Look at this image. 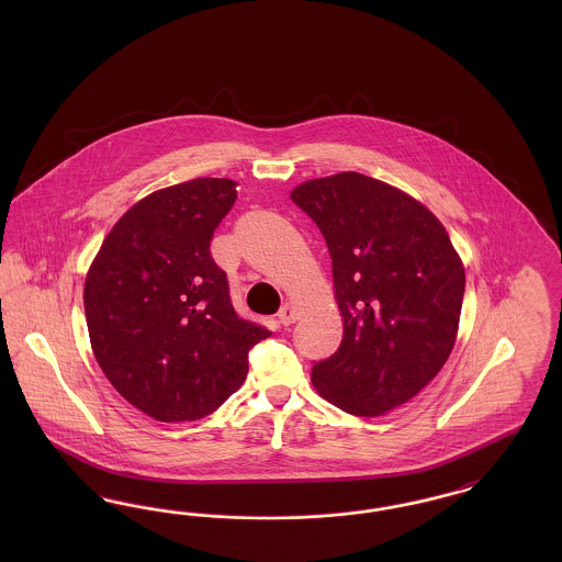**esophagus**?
Listing matches in <instances>:
<instances>
[{
	"label": "esophagus",
	"mask_w": 562,
	"mask_h": 562,
	"mask_svg": "<svg viewBox=\"0 0 562 562\" xmlns=\"http://www.w3.org/2000/svg\"><path fill=\"white\" fill-rule=\"evenodd\" d=\"M296 321H299V314H296L294 305L284 303V305L280 307V312H278V322H280L282 326H289V324H294Z\"/></svg>",
	"instance_id": "esophagus-1"
}]
</instances>
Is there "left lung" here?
<instances>
[{
    "mask_svg": "<svg viewBox=\"0 0 562 562\" xmlns=\"http://www.w3.org/2000/svg\"><path fill=\"white\" fill-rule=\"evenodd\" d=\"M291 200L322 232L344 316L339 349L312 367L326 401L376 417L419 394L454 346L465 271L424 204L360 172L314 179Z\"/></svg>",
    "mask_w": 562,
    "mask_h": 562,
    "instance_id": "obj_1",
    "label": "left lung"
}]
</instances>
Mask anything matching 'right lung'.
Masks as SVG:
<instances>
[{
	"instance_id": "add662e5",
	"label": "right lung",
	"mask_w": 562,
	"mask_h": 562,
	"mask_svg": "<svg viewBox=\"0 0 562 562\" xmlns=\"http://www.w3.org/2000/svg\"><path fill=\"white\" fill-rule=\"evenodd\" d=\"M238 198L229 179L160 189L124 214L86 276L83 310L111 385L158 422L211 415L246 379L268 339L244 321L211 240Z\"/></svg>"
}]
</instances>
